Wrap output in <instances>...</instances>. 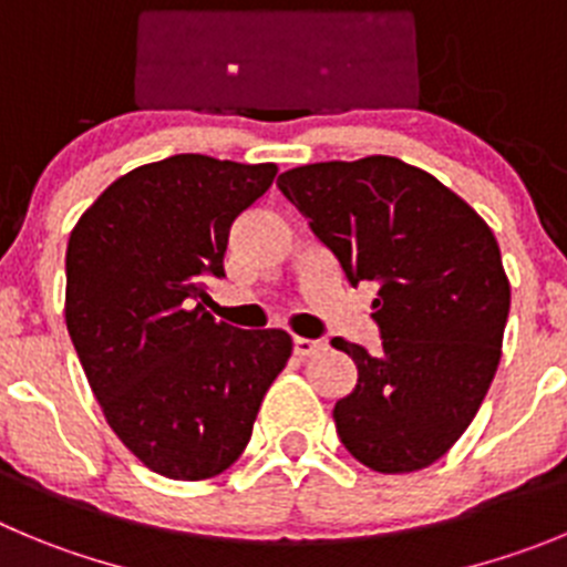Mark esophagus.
<instances>
[{"instance_id":"esophagus-1","label":"esophagus","mask_w":567,"mask_h":567,"mask_svg":"<svg viewBox=\"0 0 567 567\" xmlns=\"http://www.w3.org/2000/svg\"><path fill=\"white\" fill-rule=\"evenodd\" d=\"M321 349H324V343L316 341V338H301V336L293 338V352L299 358H310L316 355V352H321Z\"/></svg>"}]
</instances>
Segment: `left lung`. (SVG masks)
I'll list each match as a JSON object with an SVG mask.
<instances>
[{"mask_svg":"<svg viewBox=\"0 0 567 567\" xmlns=\"http://www.w3.org/2000/svg\"><path fill=\"white\" fill-rule=\"evenodd\" d=\"M349 282H378L383 347L332 338L358 367L338 400L343 447L374 473H414L458 442L498 372L509 277L478 212L394 156L319 162L279 176Z\"/></svg>","mask_w":567,"mask_h":567,"instance_id":"left-lung-1","label":"left lung"}]
</instances>
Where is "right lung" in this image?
Returning <instances> with one entry per match:
<instances>
[{
	"mask_svg": "<svg viewBox=\"0 0 567 567\" xmlns=\"http://www.w3.org/2000/svg\"><path fill=\"white\" fill-rule=\"evenodd\" d=\"M277 171L200 153L142 164L69 235V338L111 431L164 478L231 467L293 352L285 330H237L195 305L200 279L224 277L235 218Z\"/></svg>",
	"mask_w": 567,
	"mask_h": 567,
	"instance_id": "1",
	"label": "right lung"
}]
</instances>
